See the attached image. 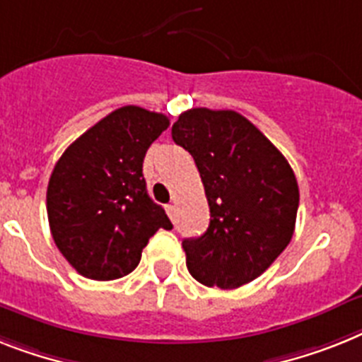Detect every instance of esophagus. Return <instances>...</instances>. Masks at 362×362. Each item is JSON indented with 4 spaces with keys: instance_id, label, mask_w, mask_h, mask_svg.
I'll list each match as a JSON object with an SVG mask.
<instances>
[{
    "instance_id": "obj_1",
    "label": "esophagus",
    "mask_w": 362,
    "mask_h": 362,
    "mask_svg": "<svg viewBox=\"0 0 362 362\" xmlns=\"http://www.w3.org/2000/svg\"><path fill=\"white\" fill-rule=\"evenodd\" d=\"M165 211H167V215H169V217H171V221H175L176 206H175V204H167V206H165Z\"/></svg>"
}]
</instances>
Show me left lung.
Segmentation results:
<instances>
[{"instance_id": "left-lung-1", "label": "left lung", "mask_w": 362, "mask_h": 362, "mask_svg": "<svg viewBox=\"0 0 362 362\" xmlns=\"http://www.w3.org/2000/svg\"><path fill=\"white\" fill-rule=\"evenodd\" d=\"M171 134L195 160L211 217L182 241L189 274L218 289L250 284L293 239L300 191L289 162L233 110L191 108Z\"/></svg>"}]
</instances>
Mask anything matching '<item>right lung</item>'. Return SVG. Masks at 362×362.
I'll list each match as a JSON object with an SVG mask.
<instances>
[{"instance_id": "add662e5", "label": "right lung", "mask_w": 362, "mask_h": 362, "mask_svg": "<svg viewBox=\"0 0 362 362\" xmlns=\"http://www.w3.org/2000/svg\"><path fill=\"white\" fill-rule=\"evenodd\" d=\"M167 127L163 114L123 106L75 139L54 165L47 186L51 235L84 278H123L138 267L148 239L173 228L144 178L145 153Z\"/></svg>"}]
</instances>
